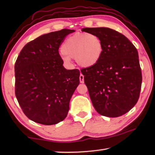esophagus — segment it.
Returning a JSON list of instances; mask_svg holds the SVG:
<instances>
[{"mask_svg":"<svg viewBox=\"0 0 155 155\" xmlns=\"http://www.w3.org/2000/svg\"><path fill=\"white\" fill-rule=\"evenodd\" d=\"M79 80H80V83H84V76L82 74H80Z\"/></svg>","mask_w":155,"mask_h":155,"instance_id":"34e87169","label":"esophagus"}]
</instances>
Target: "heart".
<instances>
[{
  "label": "heart",
  "mask_w": 155,
  "mask_h": 155,
  "mask_svg": "<svg viewBox=\"0 0 155 155\" xmlns=\"http://www.w3.org/2000/svg\"><path fill=\"white\" fill-rule=\"evenodd\" d=\"M62 58L70 64V58L81 67L90 68L96 65L103 52V44L98 36L88 33H75L65 40L61 46Z\"/></svg>",
  "instance_id": "1"
}]
</instances>
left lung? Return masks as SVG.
<instances>
[{"mask_svg": "<svg viewBox=\"0 0 155 155\" xmlns=\"http://www.w3.org/2000/svg\"><path fill=\"white\" fill-rule=\"evenodd\" d=\"M101 39L103 52L96 65L81 72L96 111L110 117L129 111L139 99L142 75L138 52L122 33L109 28H84Z\"/></svg>", "mask_w": 155, "mask_h": 155, "instance_id": "8db88e82", "label": "left lung"}]
</instances>
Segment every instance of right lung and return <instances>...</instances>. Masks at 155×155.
Wrapping results in <instances>:
<instances>
[{
  "mask_svg": "<svg viewBox=\"0 0 155 155\" xmlns=\"http://www.w3.org/2000/svg\"><path fill=\"white\" fill-rule=\"evenodd\" d=\"M73 32L64 28L38 37L23 47L15 63V96L26 116L33 122L52 125L67 116L80 72L63 66L59 48Z\"/></svg>",
  "mask_w": 155,
  "mask_h": 155,
  "instance_id": "add662e5",
  "label": "right lung"
}]
</instances>
